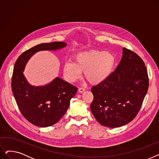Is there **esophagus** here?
Here are the masks:
<instances>
[{
    "label": "esophagus",
    "mask_w": 159,
    "mask_h": 159,
    "mask_svg": "<svg viewBox=\"0 0 159 159\" xmlns=\"http://www.w3.org/2000/svg\"><path fill=\"white\" fill-rule=\"evenodd\" d=\"M86 90V89L84 88H82V87H81V88H80L79 89V91L80 93H82V92H84V91Z\"/></svg>",
    "instance_id": "1"
}]
</instances>
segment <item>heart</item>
I'll use <instances>...</instances> for the list:
<instances>
[{"mask_svg":"<svg viewBox=\"0 0 159 159\" xmlns=\"http://www.w3.org/2000/svg\"><path fill=\"white\" fill-rule=\"evenodd\" d=\"M115 64V58L112 53L90 50L77 54L75 62L64 64V77L69 82H75L82 77V71H84V76L91 84H98L110 76Z\"/></svg>","mask_w":159,"mask_h":159,"instance_id":"heart-1","label":"heart"}]
</instances>
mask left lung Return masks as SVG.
Listing matches in <instances>:
<instances>
[{"label":"left lung","mask_w":159,"mask_h":159,"mask_svg":"<svg viewBox=\"0 0 159 159\" xmlns=\"http://www.w3.org/2000/svg\"><path fill=\"white\" fill-rule=\"evenodd\" d=\"M149 87L147 69L135 52L123 48L121 60L109 77L91 88L90 109L104 126L120 127L134 119Z\"/></svg>","instance_id":"8db88e82"}]
</instances>
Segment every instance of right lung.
I'll list each match as a JSON object with an SVG mask.
<instances>
[{
    "label": "right lung",
    "instance_id": "obj_1",
    "mask_svg": "<svg viewBox=\"0 0 159 159\" xmlns=\"http://www.w3.org/2000/svg\"><path fill=\"white\" fill-rule=\"evenodd\" d=\"M66 45L63 42L40 44L22 53L15 62L11 79L13 93L24 117L37 126L48 127L59 120L68 110L77 88L59 77L48 85L33 86L24 76V67L37 52L59 49Z\"/></svg>",
    "mask_w": 159,
    "mask_h": 159
}]
</instances>
